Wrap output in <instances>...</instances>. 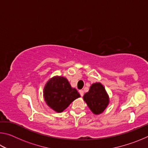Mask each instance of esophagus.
<instances>
[{"mask_svg": "<svg viewBox=\"0 0 148 148\" xmlns=\"http://www.w3.org/2000/svg\"><path fill=\"white\" fill-rule=\"evenodd\" d=\"M79 92L80 95H81V97H83V96H84V92L83 90H79Z\"/></svg>", "mask_w": 148, "mask_h": 148, "instance_id": "34e87169", "label": "esophagus"}]
</instances>
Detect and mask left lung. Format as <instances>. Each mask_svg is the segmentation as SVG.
<instances>
[{
  "instance_id": "left-lung-1",
  "label": "left lung",
  "mask_w": 148,
  "mask_h": 148,
  "mask_svg": "<svg viewBox=\"0 0 148 148\" xmlns=\"http://www.w3.org/2000/svg\"><path fill=\"white\" fill-rule=\"evenodd\" d=\"M84 100L95 114L103 112L109 103L108 96L101 83L92 84L89 92L84 95Z\"/></svg>"
}]
</instances>
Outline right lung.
<instances>
[{
	"instance_id": "right-lung-1",
	"label": "right lung",
	"mask_w": 148,
	"mask_h": 148,
	"mask_svg": "<svg viewBox=\"0 0 148 148\" xmlns=\"http://www.w3.org/2000/svg\"><path fill=\"white\" fill-rule=\"evenodd\" d=\"M44 97L51 108L57 112H62L80 95L76 89L72 88L66 78L57 76L47 82L44 87Z\"/></svg>"
}]
</instances>
